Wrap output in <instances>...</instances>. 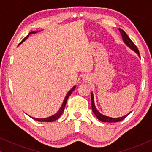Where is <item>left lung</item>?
<instances>
[{"mask_svg": "<svg viewBox=\"0 0 152 152\" xmlns=\"http://www.w3.org/2000/svg\"><path fill=\"white\" fill-rule=\"evenodd\" d=\"M119 30L120 33H121L122 36V38H123V40L124 41V43H126V45H128L129 47L131 49H132L133 50L136 52V53L138 54V55L139 57H140V53H139V50L138 49V48L136 45L134 44V42L131 40V39L129 37V36L127 34H126V32H124L123 30H122V29L119 28ZM91 107H92V110H93V112L94 113V114L95 115H96V117L97 118V119L100 120L102 122H120V121H122V120H124V118H125L126 116H128L129 115L130 113L127 114V115L123 116V117H121V118H109V117H107V116H104L103 115H102L101 113H99L98 111H97V110L96 109V108L95 107V104H94V98H93V93H91Z\"/></svg>", "mask_w": 152, "mask_h": 152, "instance_id": "1", "label": "left lung"}]
</instances>
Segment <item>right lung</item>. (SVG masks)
<instances>
[{
    "mask_svg": "<svg viewBox=\"0 0 152 152\" xmlns=\"http://www.w3.org/2000/svg\"><path fill=\"white\" fill-rule=\"evenodd\" d=\"M34 33H36V32H32L29 33V34L27 35V36L25 37V38L23 39L21 41H20V43L18 45H20V43H23V41H24L25 40H26V39L29 37V35L31 34H34ZM75 88V86H74L73 88H72L71 90H70L69 92L68 93V94L66 95V96L65 97V99H64V102H63V104H62V106H61V109H59V111H58L57 113L55 114V115L51 116V117H49V118H44V119H39V118H34V119L37 120V121H39V122H53V121H55V120H57L58 118L60 117V115H61L62 113H63V111H64V108H65V107H66V102H67L68 98V97H69V96L70 95V94H71V93H72V91H74Z\"/></svg>",
    "mask_w": 152,
    "mask_h": 152,
    "instance_id": "right-lung-1",
    "label": "right lung"
}]
</instances>
